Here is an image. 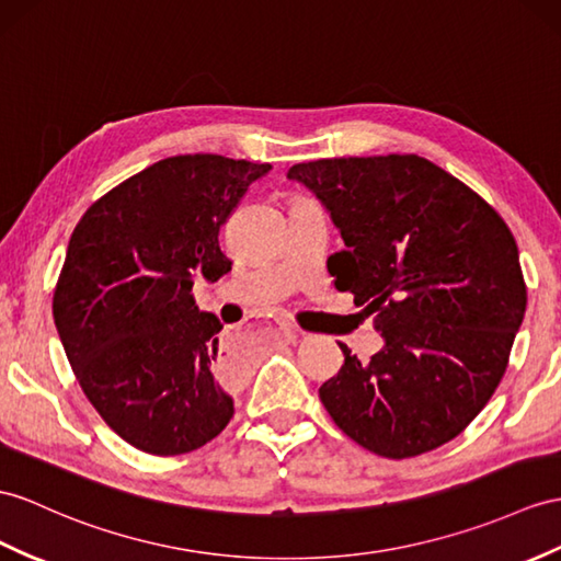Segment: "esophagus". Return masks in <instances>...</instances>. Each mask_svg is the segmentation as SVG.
Instances as JSON below:
<instances>
[{
  "label": "esophagus",
  "mask_w": 561,
  "mask_h": 561,
  "mask_svg": "<svg viewBox=\"0 0 561 561\" xmlns=\"http://www.w3.org/2000/svg\"><path fill=\"white\" fill-rule=\"evenodd\" d=\"M278 335L283 343H293V340H297V331L290 325V323H280L278 325Z\"/></svg>",
  "instance_id": "1"
}]
</instances>
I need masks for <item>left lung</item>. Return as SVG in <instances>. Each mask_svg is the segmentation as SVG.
Instances as JSON below:
<instances>
[{"label": "left lung", "instance_id": "1", "mask_svg": "<svg viewBox=\"0 0 561 561\" xmlns=\"http://www.w3.org/2000/svg\"><path fill=\"white\" fill-rule=\"evenodd\" d=\"M331 214L345 250L335 288L374 317L386 345L319 388L335 426L388 459L449 443L493 398L526 313L507 224L469 185L416 154L295 163Z\"/></svg>", "mask_w": 561, "mask_h": 561}]
</instances>
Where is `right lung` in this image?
Listing matches in <instances>:
<instances>
[{
    "mask_svg": "<svg viewBox=\"0 0 561 561\" xmlns=\"http://www.w3.org/2000/svg\"><path fill=\"white\" fill-rule=\"evenodd\" d=\"M268 171L221 154L161 159L94 202L68 240L51 299L68 364L106 426L147 455L193 453L233 416L240 366L193 285L230 271L218 230Z\"/></svg>",
    "mask_w": 561,
    "mask_h": 561,
    "instance_id": "add662e5",
    "label": "right lung"
}]
</instances>
